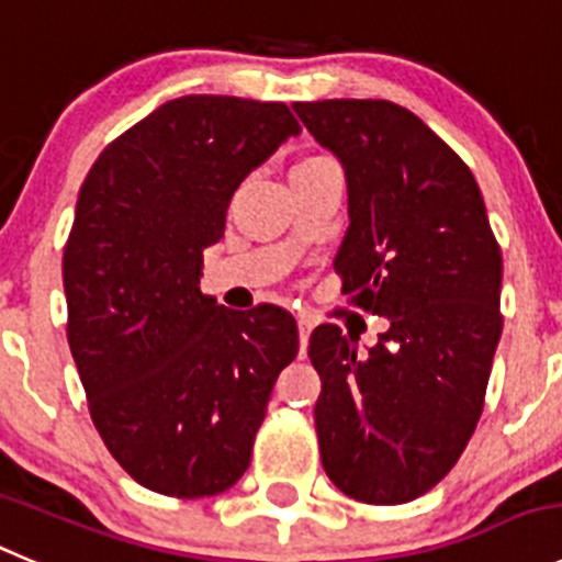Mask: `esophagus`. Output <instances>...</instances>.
Returning <instances> with one entry per match:
<instances>
[{
  "instance_id": "34e87169",
  "label": "esophagus",
  "mask_w": 562,
  "mask_h": 562,
  "mask_svg": "<svg viewBox=\"0 0 562 562\" xmlns=\"http://www.w3.org/2000/svg\"><path fill=\"white\" fill-rule=\"evenodd\" d=\"M312 328H314V319L306 317V314H301V317H297V336H301V352H306V345H308V336H312Z\"/></svg>"
}]
</instances>
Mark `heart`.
Returning a JSON list of instances; mask_svg holds the SVG:
<instances>
[{"instance_id": "heart-1", "label": "heart", "mask_w": 562, "mask_h": 562, "mask_svg": "<svg viewBox=\"0 0 562 562\" xmlns=\"http://www.w3.org/2000/svg\"><path fill=\"white\" fill-rule=\"evenodd\" d=\"M319 159H325V157H317V154H312V157H303V159H297V162H295V168H303V165L319 162Z\"/></svg>"}]
</instances>
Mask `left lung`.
Returning <instances> with one entry per match:
<instances>
[{
  "label": "left lung",
  "instance_id": "obj_1",
  "mask_svg": "<svg viewBox=\"0 0 562 562\" xmlns=\"http://www.w3.org/2000/svg\"><path fill=\"white\" fill-rule=\"evenodd\" d=\"M347 176L341 292L389 317L367 352L319 325L308 358L325 474L367 505H403L456 467L483 414L502 334V254L472 170L422 117L383 99L295 101Z\"/></svg>",
  "mask_w": 562,
  "mask_h": 562
}]
</instances>
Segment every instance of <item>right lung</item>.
<instances>
[{
    "label": "right lung",
    "mask_w": 562,
    "mask_h": 562,
    "mask_svg": "<svg viewBox=\"0 0 562 562\" xmlns=\"http://www.w3.org/2000/svg\"><path fill=\"white\" fill-rule=\"evenodd\" d=\"M297 132L281 101L181 95L115 137L79 190L63 254L68 345L101 441L157 494L232 488L297 356L290 312L201 295L234 190Z\"/></svg>",
    "instance_id": "1"
}]
</instances>
